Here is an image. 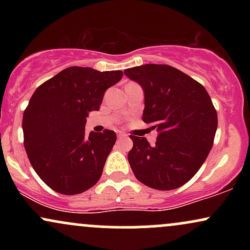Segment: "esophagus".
<instances>
[{
  "mask_svg": "<svg viewBox=\"0 0 250 250\" xmlns=\"http://www.w3.org/2000/svg\"><path fill=\"white\" fill-rule=\"evenodd\" d=\"M125 137H127V134H125V133H122V131H119V133H117V139H125Z\"/></svg>",
  "mask_w": 250,
  "mask_h": 250,
  "instance_id": "obj_1",
  "label": "esophagus"
}]
</instances>
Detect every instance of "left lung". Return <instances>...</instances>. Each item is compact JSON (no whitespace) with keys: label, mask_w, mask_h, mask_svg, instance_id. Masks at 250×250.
<instances>
[{"label":"left lung","mask_w":250,"mask_h":250,"mask_svg":"<svg viewBox=\"0 0 250 250\" xmlns=\"http://www.w3.org/2000/svg\"><path fill=\"white\" fill-rule=\"evenodd\" d=\"M125 75L141 84L142 120L159 131L154 146L146 137L130 135L131 170L150 188H180L199 171L213 147L217 113L210 96L193 77L168 64L129 68Z\"/></svg>","instance_id":"left-lung-1"}]
</instances>
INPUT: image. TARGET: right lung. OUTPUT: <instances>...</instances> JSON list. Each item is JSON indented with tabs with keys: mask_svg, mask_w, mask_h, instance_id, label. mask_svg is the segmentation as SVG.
<instances>
[{
	"mask_svg": "<svg viewBox=\"0 0 250 250\" xmlns=\"http://www.w3.org/2000/svg\"><path fill=\"white\" fill-rule=\"evenodd\" d=\"M121 70L69 67L42 83L23 113L24 148L34 170L48 187L76 195L95 186L115 131L85 135L90 111L99 110L104 91L122 79Z\"/></svg>",
	"mask_w": 250,
	"mask_h": 250,
	"instance_id": "add662e5",
	"label": "right lung"
}]
</instances>
